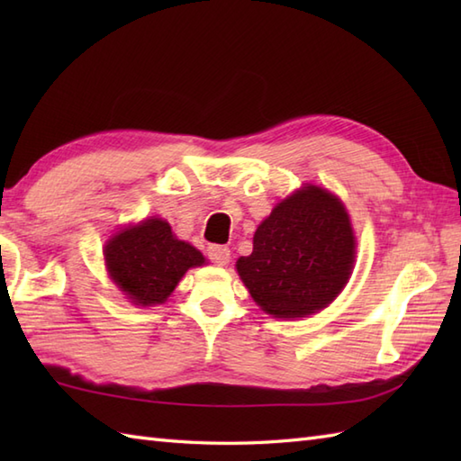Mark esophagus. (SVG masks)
I'll return each mask as SVG.
<instances>
[{
	"instance_id": "esophagus-1",
	"label": "esophagus",
	"mask_w": 461,
	"mask_h": 461,
	"mask_svg": "<svg viewBox=\"0 0 461 461\" xmlns=\"http://www.w3.org/2000/svg\"><path fill=\"white\" fill-rule=\"evenodd\" d=\"M208 258L212 259V263H215V266H228L230 259H231V251L230 248L225 246H210L208 248Z\"/></svg>"
}]
</instances>
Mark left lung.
I'll use <instances>...</instances> for the list:
<instances>
[{"label":"left lung","instance_id":"8db88e82","mask_svg":"<svg viewBox=\"0 0 461 461\" xmlns=\"http://www.w3.org/2000/svg\"><path fill=\"white\" fill-rule=\"evenodd\" d=\"M347 208L329 190L305 184L271 210L236 267L253 301L277 319L325 309L345 289L355 266Z\"/></svg>","mask_w":461,"mask_h":461}]
</instances>
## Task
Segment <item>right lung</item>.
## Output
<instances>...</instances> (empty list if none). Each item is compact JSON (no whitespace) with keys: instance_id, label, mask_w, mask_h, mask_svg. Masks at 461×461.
I'll return each instance as SVG.
<instances>
[{"instance_id":"add662e5","label":"right lung","mask_w":461,"mask_h":461,"mask_svg":"<svg viewBox=\"0 0 461 461\" xmlns=\"http://www.w3.org/2000/svg\"><path fill=\"white\" fill-rule=\"evenodd\" d=\"M104 263L114 285L140 307L162 305L184 273L205 263L202 253L174 236L170 223L149 218L106 241Z\"/></svg>"}]
</instances>
